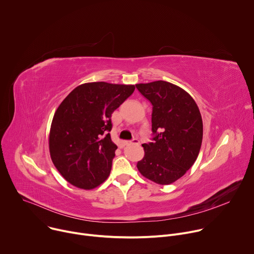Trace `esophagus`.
<instances>
[{"label":"esophagus","mask_w":254,"mask_h":254,"mask_svg":"<svg viewBox=\"0 0 254 254\" xmlns=\"http://www.w3.org/2000/svg\"><path fill=\"white\" fill-rule=\"evenodd\" d=\"M127 146H129V144H139V140L136 139V138H133V139H130V140H126L125 141Z\"/></svg>","instance_id":"34e87169"}]
</instances>
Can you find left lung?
Returning <instances> with one entry per match:
<instances>
[{
    "label": "left lung",
    "mask_w": 254,
    "mask_h": 254,
    "mask_svg": "<svg viewBox=\"0 0 254 254\" xmlns=\"http://www.w3.org/2000/svg\"><path fill=\"white\" fill-rule=\"evenodd\" d=\"M153 105V141L143 143L139 173L160 185L183 177L195 163L202 144L203 122L192 96L167 81L135 84Z\"/></svg>",
    "instance_id": "8db88e82"
}]
</instances>
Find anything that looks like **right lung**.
Listing matches in <instances>:
<instances>
[{"label": "right lung", "instance_id": "1", "mask_svg": "<svg viewBox=\"0 0 254 254\" xmlns=\"http://www.w3.org/2000/svg\"><path fill=\"white\" fill-rule=\"evenodd\" d=\"M134 85L84 83L72 90L54 114L49 150L62 177L91 190L111 174L117 144L112 140V115L134 91Z\"/></svg>", "mask_w": 254, "mask_h": 254}]
</instances>
